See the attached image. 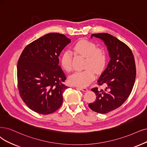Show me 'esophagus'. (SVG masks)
<instances>
[{
  "mask_svg": "<svg viewBox=\"0 0 147 147\" xmlns=\"http://www.w3.org/2000/svg\"><path fill=\"white\" fill-rule=\"evenodd\" d=\"M78 89L82 90V91H86L88 90V89L86 88H84V87H77Z\"/></svg>",
  "mask_w": 147,
  "mask_h": 147,
  "instance_id": "esophagus-1",
  "label": "esophagus"
}]
</instances>
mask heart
<instances>
[{
    "mask_svg": "<svg viewBox=\"0 0 147 147\" xmlns=\"http://www.w3.org/2000/svg\"><path fill=\"white\" fill-rule=\"evenodd\" d=\"M73 50L77 54L85 57L84 67L86 69L73 73L69 78V82L73 85L84 87L94 79V71L96 73H100L104 71L107 62V55L104 49L97 48L94 43L85 39L78 41L74 45ZM61 63L66 71H71L72 57L69 51L63 53Z\"/></svg>",
    "mask_w": 147,
    "mask_h": 147,
    "instance_id": "heart-1",
    "label": "heart"
}]
</instances>
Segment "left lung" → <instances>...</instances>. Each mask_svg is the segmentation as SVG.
Here are the masks:
<instances>
[{
  "label": "left lung",
  "mask_w": 147,
  "mask_h": 147,
  "mask_svg": "<svg viewBox=\"0 0 147 147\" xmlns=\"http://www.w3.org/2000/svg\"><path fill=\"white\" fill-rule=\"evenodd\" d=\"M93 37L104 42L111 60L97 80V84L105 88L91 89L96 99L88 107L95 112L105 114L121 107L127 99L134 84L136 69L133 54L125 43L105 32L92 34Z\"/></svg>",
  "instance_id": "left-lung-1"
}]
</instances>
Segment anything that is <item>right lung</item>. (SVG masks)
Wrapping results in <instances>:
<instances>
[{"label":"right lung","mask_w":147,"mask_h":147,"mask_svg":"<svg viewBox=\"0 0 147 147\" xmlns=\"http://www.w3.org/2000/svg\"><path fill=\"white\" fill-rule=\"evenodd\" d=\"M70 42L65 35L52 32L30 43L22 53L17 67L18 90L31 110L48 115L61 107L68 87L59 56Z\"/></svg>","instance_id":"obj_1"}]
</instances>
